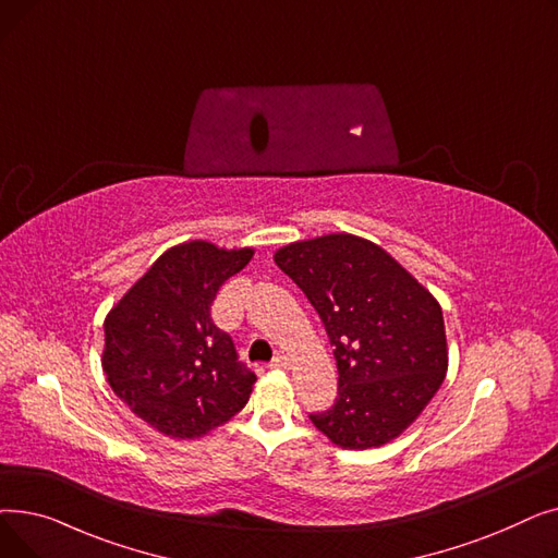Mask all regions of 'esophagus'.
Returning <instances> with one entry per match:
<instances>
[{
  "instance_id": "esophagus-1",
  "label": "esophagus",
  "mask_w": 558,
  "mask_h": 558,
  "mask_svg": "<svg viewBox=\"0 0 558 558\" xmlns=\"http://www.w3.org/2000/svg\"><path fill=\"white\" fill-rule=\"evenodd\" d=\"M287 364H289V360L282 355V353H278L274 360H271V368H287Z\"/></svg>"
}]
</instances>
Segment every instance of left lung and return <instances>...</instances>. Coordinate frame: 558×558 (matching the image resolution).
<instances>
[{"label":"left lung","mask_w":558,"mask_h":558,"mask_svg":"<svg viewBox=\"0 0 558 558\" xmlns=\"http://www.w3.org/2000/svg\"><path fill=\"white\" fill-rule=\"evenodd\" d=\"M324 320L339 396L310 421L345 450L379 448L412 425L444 385V312L383 246L335 232L274 255Z\"/></svg>","instance_id":"8db88e82"}]
</instances>
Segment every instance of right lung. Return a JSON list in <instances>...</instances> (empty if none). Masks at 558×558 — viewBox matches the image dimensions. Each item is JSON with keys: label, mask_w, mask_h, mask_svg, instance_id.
Here are the masks:
<instances>
[{"label": "right lung", "mask_w": 558, "mask_h": 558, "mask_svg": "<svg viewBox=\"0 0 558 558\" xmlns=\"http://www.w3.org/2000/svg\"><path fill=\"white\" fill-rule=\"evenodd\" d=\"M251 257L203 240L171 246L104 320L110 389L165 436L208 434L251 398L257 377L210 316L219 287Z\"/></svg>", "instance_id": "obj_1"}]
</instances>
